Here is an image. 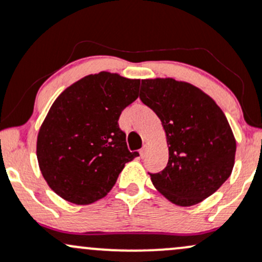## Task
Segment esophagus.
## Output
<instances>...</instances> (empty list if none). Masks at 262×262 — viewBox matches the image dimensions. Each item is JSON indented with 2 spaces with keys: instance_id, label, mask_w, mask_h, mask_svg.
<instances>
[{
  "instance_id": "obj_1",
  "label": "esophagus",
  "mask_w": 262,
  "mask_h": 262,
  "mask_svg": "<svg viewBox=\"0 0 262 262\" xmlns=\"http://www.w3.org/2000/svg\"><path fill=\"white\" fill-rule=\"evenodd\" d=\"M140 157H142V158H144L145 157V154H147V148H142V149H140Z\"/></svg>"
}]
</instances>
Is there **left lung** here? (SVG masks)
<instances>
[{"instance_id":"obj_1","label":"left lung","mask_w":262,"mask_h":262,"mask_svg":"<svg viewBox=\"0 0 262 262\" xmlns=\"http://www.w3.org/2000/svg\"><path fill=\"white\" fill-rule=\"evenodd\" d=\"M139 98L166 132L167 167L150 174L157 191L182 207L213 194L235 164L236 139L222 109L197 86L172 78L142 80Z\"/></svg>"}]
</instances>
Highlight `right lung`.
Returning a JSON list of instances; mask_svg holds the SVG:
<instances>
[{
  "instance_id": "1",
  "label": "right lung",
  "mask_w": 262,
  "mask_h": 262,
  "mask_svg": "<svg viewBox=\"0 0 262 262\" xmlns=\"http://www.w3.org/2000/svg\"><path fill=\"white\" fill-rule=\"evenodd\" d=\"M139 79L100 71L66 88L54 101L37 134L38 167L49 187L75 205L105 197L129 152L120 114L138 98Z\"/></svg>"
}]
</instances>
